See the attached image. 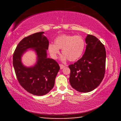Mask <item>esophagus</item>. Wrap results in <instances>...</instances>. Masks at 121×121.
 I'll return each instance as SVG.
<instances>
[{
  "label": "esophagus",
  "mask_w": 121,
  "mask_h": 121,
  "mask_svg": "<svg viewBox=\"0 0 121 121\" xmlns=\"http://www.w3.org/2000/svg\"><path fill=\"white\" fill-rule=\"evenodd\" d=\"M60 69H62L63 68H64L65 67V65H62V64H60Z\"/></svg>",
  "instance_id": "obj_1"
}]
</instances>
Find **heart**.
Here are the masks:
<instances>
[{
  "mask_svg": "<svg viewBox=\"0 0 121 121\" xmlns=\"http://www.w3.org/2000/svg\"><path fill=\"white\" fill-rule=\"evenodd\" d=\"M54 44L50 43L48 45V51L53 59H56L62 49L63 56L61 60L63 62L69 59L75 61L82 56L85 47V42L82 37L78 35L63 34L54 39Z\"/></svg>",
  "mask_w": 121,
  "mask_h": 121,
  "instance_id": "1",
  "label": "heart"
}]
</instances>
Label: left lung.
Listing matches in <instances>:
<instances>
[{"label":"left lung","mask_w":121,"mask_h":121,"mask_svg":"<svg viewBox=\"0 0 121 121\" xmlns=\"http://www.w3.org/2000/svg\"><path fill=\"white\" fill-rule=\"evenodd\" d=\"M85 42L86 46L82 58L69 65L71 86L84 93L93 91L101 83L105 75L106 58L105 47L97 37L87 35Z\"/></svg>","instance_id":"1"}]
</instances>
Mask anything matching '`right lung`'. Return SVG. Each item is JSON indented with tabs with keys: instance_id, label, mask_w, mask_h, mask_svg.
Segmentation results:
<instances>
[{
	"instance_id": "right-lung-1",
	"label": "right lung",
	"mask_w": 121,
	"mask_h": 121,
	"mask_svg": "<svg viewBox=\"0 0 121 121\" xmlns=\"http://www.w3.org/2000/svg\"><path fill=\"white\" fill-rule=\"evenodd\" d=\"M43 31L24 38L16 46L13 56V65L19 83L29 93L43 95L48 93L54 85L60 67L56 61L48 58L49 42ZM29 49L36 53L37 61L30 67L22 62L23 55Z\"/></svg>"
}]
</instances>
